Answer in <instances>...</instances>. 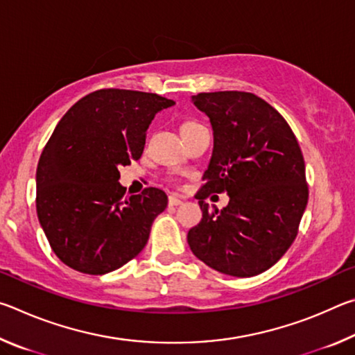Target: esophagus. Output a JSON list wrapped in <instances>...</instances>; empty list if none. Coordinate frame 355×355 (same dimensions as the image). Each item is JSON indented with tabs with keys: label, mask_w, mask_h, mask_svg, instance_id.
<instances>
[{
	"label": "esophagus",
	"mask_w": 355,
	"mask_h": 355,
	"mask_svg": "<svg viewBox=\"0 0 355 355\" xmlns=\"http://www.w3.org/2000/svg\"><path fill=\"white\" fill-rule=\"evenodd\" d=\"M183 203V199L180 196H177V194H172V196H169V205H182Z\"/></svg>",
	"instance_id": "34e87169"
}]
</instances>
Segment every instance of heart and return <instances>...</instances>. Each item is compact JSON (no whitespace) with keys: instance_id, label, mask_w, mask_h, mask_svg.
<instances>
[{"instance_id":"obj_1","label":"heart","mask_w":355,"mask_h":355,"mask_svg":"<svg viewBox=\"0 0 355 355\" xmlns=\"http://www.w3.org/2000/svg\"><path fill=\"white\" fill-rule=\"evenodd\" d=\"M200 127L202 125L199 122H196V120H186V122L182 123V127H180V131H182V136H186L189 135L191 131H194Z\"/></svg>"}]
</instances>
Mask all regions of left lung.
<instances>
[{"mask_svg": "<svg viewBox=\"0 0 355 355\" xmlns=\"http://www.w3.org/2000/svg\"><path fill=\"white\" fill-rule=\"evenodd\" d=\"M192 100L209 117L214 148L196 196L202 220L188 232V244L222 274H261L290 249L309 202L299 142L284 116L255 94L202 92ZM213 191L231 196L220 212L205 203Z\"/></svg>", "mask_w": 355, "mask_h": 355, "instance_id": "left-lung-1", "label": "left lung"}]
</instances>
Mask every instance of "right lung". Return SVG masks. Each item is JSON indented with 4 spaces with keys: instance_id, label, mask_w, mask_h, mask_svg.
I'll list each match as a JSON object with an SVG mask.
<instances>
[{
    "instance_id": "1",
    "label": "right lung",
    "mask_w": 355,
    "mask_h": 355,
    "mask_svg": "<svg viewBox=\"0 0 355 355\" xmlns=\"http://www.w3.org/2000/svg\"><path fill=\"white\" fill-rule=\"evenodd\" d=\"M172 105L158 94L100 89L59 120L37 164L35 208L64 264L101 275L123 266L147 244L167 196L146 188L128 197L119 167L141 158L155 114Z\"/></svg>"
}]
</instances>
